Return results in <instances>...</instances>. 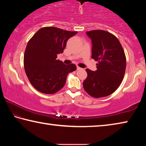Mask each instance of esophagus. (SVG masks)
Instances as JSON below:
<instances>
[{"instance_id":"1","label":"esophagus","mask_w":146,"mask_h":146,"mask_svg":"<svg viewBox=\"0 0 146 146\" xmlns=\"http://www.w3.org/2000/svg\"><path fill=\"white\" fill-rule=\"evenodd\" d=\"M76 70H82V68H80V67H78V66H77V67H76Z\"/></svg>"}]
</instances>
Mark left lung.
<instances>
[{"label":"left lung","mask_w":146,"mask_h":146,"mask_svg":"<svg viewBox=\"0 0 146 146\" xmlns=\"http://www.w3.org/2000/svg\"><path fill=\"white\" fill-rule=\"evenodd\" d=\"M91 39V58L97 64L95 71L86 69L88 76L83 82L84 90L91 97L100 98L112 94L119 87L126 67L125 55L118 39L104 30L86 32Z\"/></svg>","instance_id":"8db88e82"}]
</instances>
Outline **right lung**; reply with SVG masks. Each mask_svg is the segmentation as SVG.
<instances>
[{"label":"right lung","mask_w":146,"mask_h":146,"mask_svg":"<svg viewBox=\"0 0 146 146\" xmlns=\"http://www.w3.org/2000/svg\"><path fill=\"white\" fill-rule=\"evenodd\" d=\"M77 33L55 28L44 27L32 36L27 44L24 66L31 85L40 92L53 94L60 90L66 78L75 71V64L68 65L56 60L62 53L68 40Z\"/></svg>","instance_id":"1"}]
</instances>
